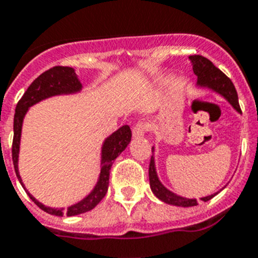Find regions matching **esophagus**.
<instances>
[{"label": "esophagus", "instance_id": "obj_1", "mask_svg": "<svg viewBox=\"0 0 258 258\" xmlns=\"http://www.w3.org/2000/svg\"><path fill=\"white\" fill-rule=\"evenodd\" d=\"M148 131V123L147 122H139L133 128V135L134 138H140V136H144V134Z\"/></svg>", "mask_w": 258, "mask_h": 258}]
</instances>
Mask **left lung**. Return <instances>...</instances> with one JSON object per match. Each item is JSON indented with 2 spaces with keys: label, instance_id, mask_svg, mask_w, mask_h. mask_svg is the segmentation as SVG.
Listing matches in <instances>:
<instances>
[{
  "label": "left lung",
  "instance_id": "1",
  "mask_svg": "<svg viewBox=\"0 0 258 258\" xmlns=\"http://www.w3.org/2000/svg\"><path fill=\"white\" fill-rule=\"evenodd\" d=\"M189 60L191 62L192 72L197 76V88L198 89H207L211 92L219 94L220 97L226 99L229 105L232 106L233 110L236 112L241 114L239 106V98H237V93L233 86L232 81L227 77L220 69L216 68L213 62L209 59L203 57V56L194 55L189 56ZM155 147H152V157H151V162H149V185H151V190L157 198L164 203L172 205V206H179V207H192L198 205V201L196 198H186V197L178 196L174 191L169 190L168 187L164 186V183L160 181L157 170H156V161H155ZM224 187H222L218 191L210 194L206 197H201V201L207 202L211 198L219 194Z\"/></svg>",
  "mask_w": 258,
  "mask_h": 258
}]
</instances>
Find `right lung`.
<instances>
[{
    "instance_id": "add662e5",
    "label": "right lung",
    "mask_w": 258,
    "mask_h": 258,
    "mask_svg": "<svg viewBox=\"0 0 258 258\" xmlns=\"http://www.w3.org/2000/svg\"><path fill=\"white\" fill-rule=\"evenodd\" d=\"M81 80L76 73L73 68L69 67H55L44 73L39 76L38 79L34 80L31 85L27 88L23 97L19 99L18 105L15 107L14 115V139H13V164H14L15 174L18 177L19 182L23 186V189L29 194L32 202L36 206L40 207L43 211L47 214L56 216H75L80 214L88 213L102 201L103 197L107 192L109 187V177H110V168H111L114 160L118 157L120 153L127 148V146L131 142V130L128 125H123L118 128L115 133H112L103 140L102 147H101V160H99V174L96 185L93 186V189L86 194L81 201L73 203L68 209L66 207H49L39 202L35 197L25 187V183L22 181V177L19 174V151H21V138H22V127L23 119L29 111L31 106L42 102L44 99L51 98V97L57 96H72L77 94L82 90Z\"/></svg>"
}]
</instances>
